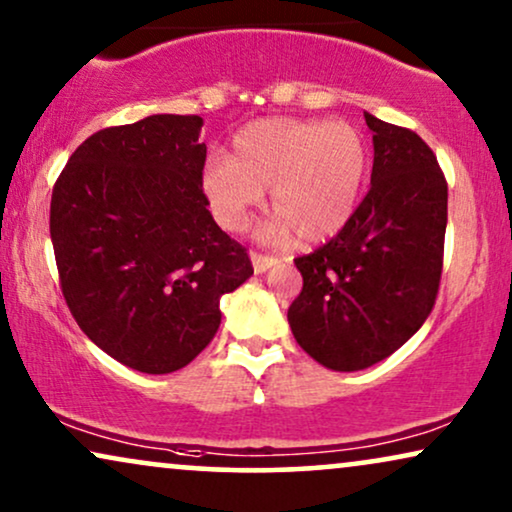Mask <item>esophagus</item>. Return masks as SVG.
Listing matches in <instances>:
<instances>
[{
    "instance_id": "1",
    "label": "esophagus",
    "mask_w": 512,
    "mask_h": 512,
    "mask_svg": "<svg viewBox=\"0 0 512 512\" xmlns=\"http://www.w3.org/2000/svg\"><path fill=\"white\" fill-rule=\"evenodd\" d=\"M250 262H252V269H255V274H264V271L278 264L276 257L260 255V252H250Z\"/></svg>"
}]
</instances>
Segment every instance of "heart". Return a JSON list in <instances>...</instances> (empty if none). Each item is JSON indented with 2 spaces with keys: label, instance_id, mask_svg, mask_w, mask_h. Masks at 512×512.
I'll return each instance as SVG.
<instances>
[{
  "label": "heart",
  "instance_id": "1",
  "mask_svg": "<svg viewBox=\"0 0 512 512\" xmlns=\"http://www.w3.org/2000/svg\"><path fill=\"white\" fill-rule=\"evenodd\" d=\"M366 172V141L349 122L264 118L236 134L231 158L205 163L200 189L226 231H243L269 193V238L295 231L302 243H323L354 215Z\"/></svg>",
  "mask_w": 512,
  "mask_h": 512
}]
</instances>
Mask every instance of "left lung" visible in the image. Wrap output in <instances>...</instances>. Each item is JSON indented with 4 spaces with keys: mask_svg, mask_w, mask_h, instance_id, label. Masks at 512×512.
<instances>
[{
    "mask_svg": "<svg viewBox=\"0 0 512 512\" xmlns=\"http://www.w3.org/2000/svg\"><path fill=\"white\" fill-rule=\"evenodd\" d=\"M373 132L371 191L349 222L295 267L288 309L297 345L331 371L390 357L435 307L446 231V179L411 129L364 113Z\"/></svg>",
    "mask_w": 512,
    "mask_h": 512,
    "instance_id": "1",
    "label": "left lung"
}]
</instances>
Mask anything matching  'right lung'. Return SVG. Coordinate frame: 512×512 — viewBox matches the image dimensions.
Wrapping results in <instances>:
<instances>
[{
  "mask_svg": "<svg viewBox=\"0 0 512 512\" xmlns=\"http://www.w3.org/2000/svg\"><path fill=\"white\" fill-rule=\"evenodd\" d=\"M198 115L108 127L70 155L51 193L61 290L84 335L134 371L191 364L215 338L219 297L252 276L200 189Z\"/></svg>",
  "mask_w": 512,
  "mask_h": 512,
  "instance_id": "right-lung-1",
  "label": "right lung"
}]
</instances>
